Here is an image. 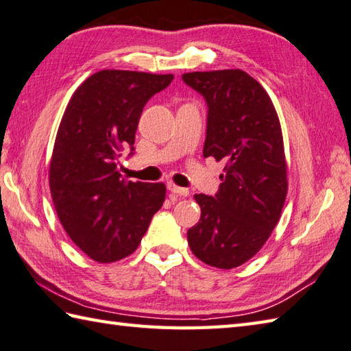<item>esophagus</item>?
I'll list each match as a JSON object with an SVG mask.
<instances>
[{
	"label": "esophagus",
	"mask_w": 351,
	"mask_h": 351,
	"mask_svg": "<svg viewBox=\"0 0 351 351\" xmlns=\"http://www.w3.org/2000/svg\"><path fill=\"white\" fill-rule=\"evenodd\" d=\"M167 188H168L169 193H173V194L177 195V197H188V195H189V191H188L186 188L177 186V184L173 183V182H169V183L167 184Z\"/></svg>",
	"instance_id": "esophagus-1"
}]
</instances>
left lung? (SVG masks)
<instances>
[{
    "label": "left lung",
    "instance_id": "obj_1",
    "mask_svg": "<svg viewBox=\"0 0 351 351\" xmlns=\"http://www.w3.org/2000/svg\"><path fill=\"white\" fill-rule=\"evenodd\" d=\"M182 79L208 105L203 156L226 163L217 194L194 195L202 215L188 230V244L209 266L234 269L267 241L286 200L280 119L266 90L246 71H194Z\"/></svg>",
    "mask_w": 351,
    "mask_h": 351
}]
</instances>
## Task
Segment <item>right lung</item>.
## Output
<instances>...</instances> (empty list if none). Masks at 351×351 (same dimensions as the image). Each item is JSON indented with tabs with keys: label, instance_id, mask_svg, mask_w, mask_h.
<instances>
[{
	"label": "right lung",
	"instance_id": "obj_1",
	"mask_svg": "<svg viewBox=\"0 0 351 351\" xmlns=\"http://www.w3.org/2000/svg\"><path fill=\"white\" fill-rule=\"evenodd\" d=\"M173 75L102 70L79 85L59 125L50 162V193L71 241L99 263L133 254L162 208L163 183L131 182L119 171L134 151L143 107Z\"/></svg>",
	"mask_w": 351,
	"mask_h": 351
}]
</instances>
